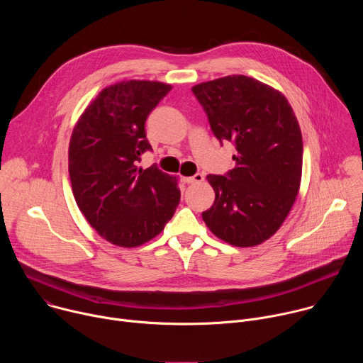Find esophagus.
I'll use <instances>...</instances> for the list:
<instances>
[{
    "mask_svg": "<svg viewBox=\"0 0 363 363\" xmlns=\"http://www.w3.org/2000/svg\"><path fill=\"white\" fill-rule=\"evenodd\" d=\"M184 181L186 184H198V182H202L203 181V175L202 174H195L192 177H185Z\"/></svg>",
    "mask_w": 363,
    "mask_h": 363,
    "instance_id": "obj_1",
    "label": "esophagus"
}]
</instances>
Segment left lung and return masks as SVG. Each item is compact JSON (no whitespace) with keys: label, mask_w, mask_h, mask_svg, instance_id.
Instances as JSON below:
<instances>
[{"label":"left lung","mask_w":363,"mask_h":363,"mask_svg":"<svg viewBox=\"0 0 363 363\" xmlns=\"http://www.w3.org/2000/svg\"><path fill=\"white\" fill-rule=\"evenodd\" d=\"M192 93L216 138L235 145V168L208 175L216 201L202 220L223 241L252 247L283 224L298 194L303 140L287 99L255 79L234 74L199 83Z\"/></svg>","instance_id":"obj_1"}]
</instances>
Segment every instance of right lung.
<instances>
[{
    "instance_id": "add662e5",
    "label": "right lung",
    "mask_w": 363,
    "mask_h": 363,
    "mask_svg": "<svg viewBox=\"0 0 363 363\" xmlns=\"http://www.w3.org/2000/svg\"><path fill=\"white\" fill-rule=\"evenodd\" d=\"M171 84L128 80L103 89L76 123L69 174L77 206L105 240L138 247L157 237L181 199L178 179L138 167L152 146L145 122Z\"/></svg>"
}]
</instances>
